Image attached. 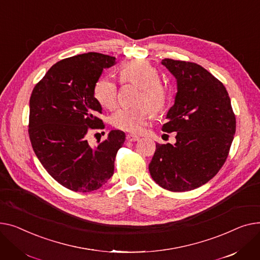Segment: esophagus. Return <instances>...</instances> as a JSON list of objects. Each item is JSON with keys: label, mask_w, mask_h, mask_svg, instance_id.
<instances>
[{"label": "esophagus", "mask_w": 260, "mask_h": 260, "mask_svg": "<svg viewBox=\"0 0 260 260\" xmlns=\"http://www.w3.org/2000/svg\"><path fill=\"white\" fill-rule=\"evenodd\" d=\"M126 140L128 141V142H136V141H139L140 140V136H137V135H135V134H127V136H126Z\"/></svg>", "instance_id": "1"}]
</instances>
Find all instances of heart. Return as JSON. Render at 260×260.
I'll return each instance as SVG.
<instances>
[{
	"label": "heart",
	"mask_w": 260,
	"mask_h": 260,
	"mask_svg": "<svg viewBox=\"0 0 260 260\" xmlns=\"http://www.w3.org/2000/svg\"><path fill=\"white\" fill-rule=\"evenodd\" d=\"M120 80L141 87L134 107L118 109L111 117V124L119 130L140 132L153 117L154 111H162L169 101V90L159 82L156 68L144 59H134L120 70ZM93 95L103 108L112 110L118 101L117 84L109 79L99 80L93 88Z\"/></svg>",
	"instance_id": "1"
}]
</instances>
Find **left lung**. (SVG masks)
<instances>
[{
	"instance_id": "obj_1",
	"label": "left lung",
	"mask_w": 260,
	"mask_h": 260,
	"mask_svg": "<svg viewBox=\"0 0 260 260\" xmlns=\"http://www.w3.org/2000/svg\"><path fill=\"white\" fill-rule=\"evenodd\" d=\"M177 81L174 105L162 131L176 133L174 145L156 143L149 171L172 192L205 185L223 166L234 139L236 118L223 84L201 65L164 58Z\"/></svg>"
}]
</instances>
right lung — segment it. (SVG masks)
<instances>
[{
  "instance_id": "1",
  "label": "right lung",
  "mask_w": 260,
  "mask_h": 260,
  "mask_svg": "<svg viewBox=\"0 0 260 260\" xmlns=\"http://www.w3.org/2000/svg\"><path fill=\"white\" fill-rule=\"evenodd\" d=\"M115 57L89 52L55 63L35 86L29 103V139L39 160L58 184L74 192H91L114 172L125 133L112 130L98 147L87 134L104 129L102 106L93 88Z\"/></svg>"
}]
</instances>
